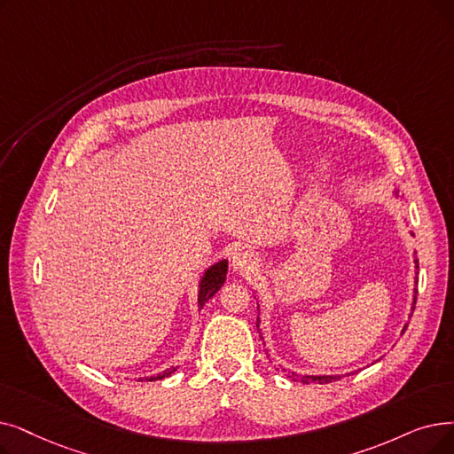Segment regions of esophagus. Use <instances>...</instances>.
<instances>
[{
	"label": "esophagus",
	"instance_id": "1",
	"mask_svg": "<svg viewBox=\"0 0 454 454\" xmlns=\"http://www.w3.org/2000/svg\"><path fill=\"white\" fill-rule=\"evenodd\" d=\"M231 265L239 272L248 274V272H254L255 269H258V258H255V254L250 250H241L233 255Z\"/></svg>",
	"mask_w": 454,
	"mask_h": 454
}]
</instances>
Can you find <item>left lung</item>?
Segmentation results:
<instances>
[{
    "label": "left lung",
    "instance_id": "1",
    "mask_svg": "<svg viewBox=\"0 0 454 454\" xmlns=\"http://www.w3.org/2000/svg\"><path fill=\"white\" fill-rule=\"evenodd\" d=\"M418 263V262H416ZM419 267V265H418ZM416 294H418V289H416ZM413 306H416V297H413ZM260 309V308H258ZM258 323H260V317H258ZM258 323H255V325H258ZM408 326V325H406ZM406 326L403 328V332L406 330ZM293 377H294V372H293ZM336 379H340V377H309V374H308V377H302L301 380L302 382H319V384H328V382H332V380H336Z\"/></svg>",
    "mask_w": 454,
    "mask_h": 454
}]
</instances>
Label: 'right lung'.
Segmentation results:
<instances>
[{"instance_id":"1","label":"right lung","mask_w":454,"mask_h":454,"mask_svg":"<svg viewBox=\"0 0 454 454\" xmlns=\"http://www.w3.org/2000/svg\"><path fill=\"white\" fill-rule=\"evenodd\" d=\"M226 272H228V262H219L215 263L213 267H209L204 274V278L200 282V293H199V306L200 309L206 306V302L213 297V294L223 287V284L226 282ZM176 369H167L165 372L157 374V377H146V380H157V379H165L168 377L170 372H174Z\"/></svg>"}]
</instances>
